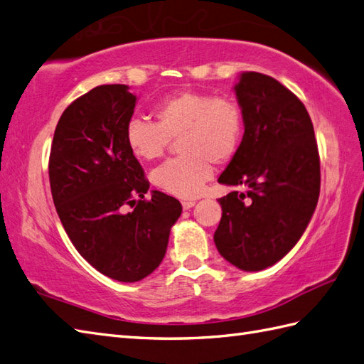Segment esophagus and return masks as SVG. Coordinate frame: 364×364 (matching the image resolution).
<instances>
[{
	"instance_id": "obj_1",
	"label": "esophagus",
	"mask_w": 364,
	"mask_h": 364,
	"mask_svg": "<svg viewBox=\"0 0 364 364\" xmlns=\"http://www.w3.org/2000/svg\"><path fill=\"white\" fill-rule=\"evenodd\" d=\"M181 206L183 209H191L192 206H196V200H183Z\"/></svg>"
}]
</instances>
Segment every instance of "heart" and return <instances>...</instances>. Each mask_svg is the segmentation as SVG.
Listing matches in <instances>:
<instances>
[{
	"label": "heart",
	"mask_w": 364,
	"mask_h": 364,
	"mask_svg": "<svg viewBox=\"0 0 364 364\" xmlns=\"http://www.w3.org/2000/svg\"><path fill=\"white\" fill-rule=\"evenodd\" d=\"M156 124L134 117L125 129V142L134 158H161L172 139L183 155L151 172L156 189L178 198H193L213 176L214 163L225 164L237 154L245 119L237 100L200 91H180L159 102Z\"/></svg>",
	"instance_id": "b5f03b06"
}]
</instances>
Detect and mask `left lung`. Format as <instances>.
<instances>
[{
  "instance_id": "left-lung-1",
  "label": "left lung",
  "mask_w": 364,
  "mask_h": 364,
  "mask_svg": "<svg viewBox=\"0 0 364 364\" xmlns=\"http://www.w3.org/2000/svg\"><path fill=\"white\" fill-rule=\"evenodd\" d=\"M245 133L218 183L243 186L218 198V252L243 272L274 265L298 243L315 213L321 172L306 107L269 75L242 73L234 87Z\"/></svg>"
}]
</instances>
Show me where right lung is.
Wrapping results in <instances>:
<instances>
[{
  "instance_id": "right-lung-1",
  "label": "right lung",
  "mask_w": 364,
  "mask_h": 364,
  "mask_svg": "<svg viewBox=\"0 0 364 364\" xmlns=\"http://www.w3.org/2000/svg\"><path fill=\"white\" fill-rule=\"evenodd\" d=\"M134 105L127 85L92 88L60 116L49 155L50 192L68 237L90 265L119 282L155 272L183 210L163 192L144 198L150 184L125 142Z\"/></svg>"
}]
</instances>
